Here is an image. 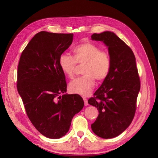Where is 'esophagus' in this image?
<instances>
[{"mask_svg": "<svg viewBox=\"0 0 158 158\" xmlns=\"http://www.w3.org/2000/svg\"><path fill=\"white\" fill-rule=\"evenodd\" d=\"M83 99H84V105L85 106H87L88 105V100H87V99L85 98V97H83Z\"/></svg>", "mask_w": 158, "mask_h": 158, "instance_id": "esophagus-1", "label": "esophagus"}]
</instances>
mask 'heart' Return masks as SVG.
Here are the masks:
<instances>
[{"instance_id": "1", "label": "heart", "mask_w": 158, "mask_h": 158, "mask_svg": "<svg viewBox=\"0 0 158 158\" xmlns=\"http://www.w3.org/2000/svg\"><path fill=\"white\" fill-rule=\"evenodd\" d=\"M73 56L61 54L59 64L63 74L70 78L74 77L76 64H84L81 77L71 82L69 88L72 92L82 95H88L95 84V79L102 82L111 69V59L109 52L92 42H84L73 49Z\"/></svg>"}]
</instances>
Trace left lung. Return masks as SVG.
I'll return each instance as SVG.
<instances>
[{
    "instance_id": "left-lung-1",
    "label": "left lung",
    "mask_w": 158,
    "mask_h": 158,
    "mask_svg": "<svg viewBox=\"0 0 158 158\" xmlns=\"http://www.w3.org/2000/svg\"><path fill=\"white\" fill-rule=\"evenodd\" d=\"M92 40L102 41L108 47L111 69L88 101L99 111L91 127L97 136L112 138L125 131L133 120L140 89V77L133 51L114 33H94Z\"/></svg>"
}]
</instances>
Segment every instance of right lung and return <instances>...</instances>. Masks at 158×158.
Returning <instances> with one entry per match:
<instances>
[{
	"label": "right lung",
	"mask_w": 158,
	"mask_h": 158,
	"mask_svg": "<svg viewBox=\"0 0 158 158\" xmlns=\"http://www.w3.org/2000/svg\"><path fill=\"white\" fill-rule=\"evenodd\" d=\"M73 40V33L42 31L20 56L17 89L27 115L44 136L56 139L68 132L75 114L84 107L78 94H65L67 84L59 59Z\"/></svg>",
	"instance_id": "right-lung-1"
}]
</instances>
